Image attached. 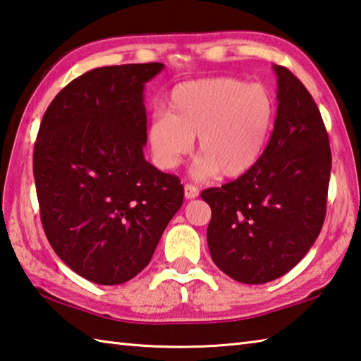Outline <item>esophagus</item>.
Returning <instances> with one entry per match:
<instances>
[{"mask_svg": "<svg viewBox=\"0 0 361 361\" xmlns=\"http://www.w3.org/2000/svg\"><path fill=\"white\" fill-rule=\"evenodd\" d=\"M183 195H185L187 200H193L200 195V190L195 185H192V183H187V185L183 187Z\"/></svg>", "mask_w": 361, "mask_h": 361, "instance_id": "obj_1", "label": "esophagus"}]
</instances>
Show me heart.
<instances>
[{
    "label": "heart",
    "mask_w": 361,
    "mask_h": 361,
    "mask_svg": "<svg viewBox=\"0 0 361 361\" xmlns=\"http://www.w3.org/2000/svg\"><path fill=\"white\" fill-rule=\"evenodd\" d=\"M274 121L275 102L265 86L233 77L202 78L174 87L168 113L157 110L149 121L147 142L157 166L169 171L193 151L198 137L195 178H235L259 161Z\"/></svg>",
    "instance_id": "heart-1"
}]
</instances>
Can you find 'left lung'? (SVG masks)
Returning a JSON list of instances; mask_svg holds the SVG:
<instances>
[{"label": "left lung", "instance_id": "left-lung-1", "mask_svg": "<svg viewBox=\"0 0 361 361\" xmlns=\"http://www.w3.org/2000/svg\"><path fill=\"white\" fill-rule=\"evenodd\" d=\"M276 73V119L262 157L235 180L207 188V243L233 280L264 284L288 274L321 233L331 171L329 135L307 87L286 67Z\"/></svg>", "mask_w": 361, "mask_h": 361}]
</instances>
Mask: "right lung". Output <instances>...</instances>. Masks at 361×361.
Returning <instances> with one entry per match:
<instances>
[{
    "mask_svg": "<svg viewBox=\"0 0 361 361\" xmlns=\"http://www.w3.org/2000/svg\"><path fill=\"white\" fill-rule=\"evenodd\" d=\"M160 63L97 67L71 81L40 122L32 173L51 248L96 284L146 267L183 187L145 159V86Z\"/></svg>",
    "mask_w": 361,
    "mask_h": 361,
    "instance_id": "add662e5",
    "label": "right lung"
}]
</instances>
